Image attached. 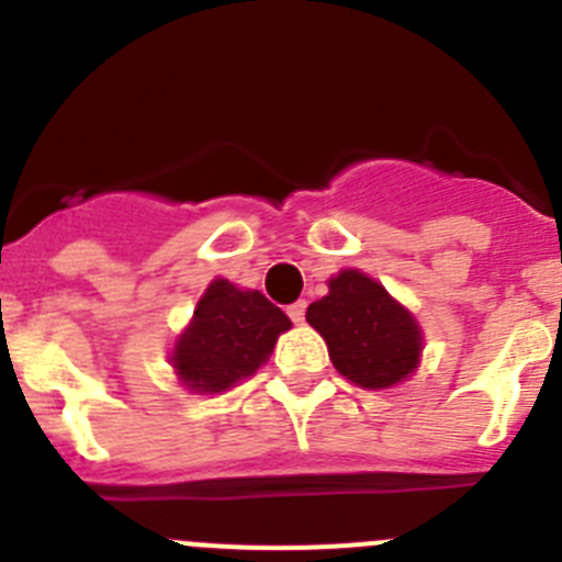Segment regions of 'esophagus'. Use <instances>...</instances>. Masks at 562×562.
Returning a JSON list of instances; mask_svg holds the SVG:
<instances>
[{
	"label": "esophagus",
	"instance_id": "1",
	"mask_svg": "<svg viewBox=\"0 0 562 562\" xmlns=\"http://www.w3.org/2000/svg\"><path fill=\"white\" fill-rule=\"evenodd\" d=\"M286 315H290L292 324H304V315H306V304H304V301H297V304L286 306Z\"/></svg>",
	"mask_w": 562,
	"mask_h": 562
}]
</instances>
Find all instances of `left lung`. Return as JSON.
Segmentation results:
<instances>
[{
  "instance_id": "obj_1",
  "label": "left lung",
  "mask_w": 562,
  "mask_h": 562,
  "mask_svg": "<svg viewBox=\"0 0 562 562\" xmlns=\"http://www.w3.org/2000/svg\"><path fill=\"white\" fill-rule=\"evenodd\" d=\"M306 321L324 335L335 369L362 389H389L416 369L422 335L408 310L369 276L342 270Z\"/></svg>"
}]
</instances>
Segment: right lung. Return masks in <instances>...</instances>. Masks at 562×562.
<instances>
[{"label":"right lung","mask_w":562,"mask_h":562,"mask_svg":"<svg viewBox=\"0 0 562 562\" xmlns=\"http://www.w3.org/2000/svg\"><path fill=\"white\" fill-rule=\"evenodd\" d=\"M290 317L261 292H245L220 278L207 286L186 335L173 349V369L188 389L220 394L250 376L270 357Z\"/></svg>","instance_id":"right-lung-1"}]
</instances>
